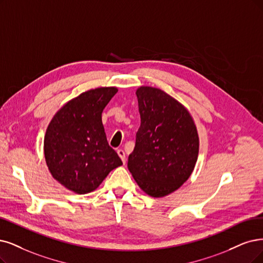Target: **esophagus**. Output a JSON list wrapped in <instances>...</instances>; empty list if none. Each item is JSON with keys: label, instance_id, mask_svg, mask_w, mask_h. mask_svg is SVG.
Listing matches in <instances>:
<instances>
[{"label": "esophagus", "instance_id": "obj_1", "mask_svg": "<svg viewBox=\"0 0 263 263\" xmlns=\"http://www.w3.org/2000/svg\"><path fill=\"white\" fill-rule=\"evenodd\" d=\"M117 153H118V155H119V157L121 158L122 162H123V163H125V161H126V157H125V153H124V151L120 148V149H118V151H117Z\"/></svg>", "mask_w": 263, "mask_h": 263}]
</instances>
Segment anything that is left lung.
<instances>
[{"label":"left lung","instance_id":"1","mask_svg":"<svg viewBox=\"0 0 263 263\" xmlns=\"http://www.w3.org/2000/svg\"><path fill=\"white\" fill-rule=\"evenodd\" d=\"M141 126L128 168L152 197H163L186 182L195 168L199 138L191 114L157 87L137 90Z\"/></svg>","mask_w":263,"mask_h":263}]
</instances>
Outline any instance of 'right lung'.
Instances as JSON below:
<instances>
[{"label": "right lung", "instance_id": "1", "mask_svg": "<svg viewBox=\"0 0 263 263\" xmlns=\"http://www.w3.org/2000/svg\"><path fill=\"white\" fill-rule=\"evenodd\" d=\"M118 92L115 86L97 87L66 103L48 124L44 157L53 178L77 194L93 192L122 164L108 145L102 112Z\"/></svg>", "mask_w": 263, "mask_h": 263}]
</instances>
